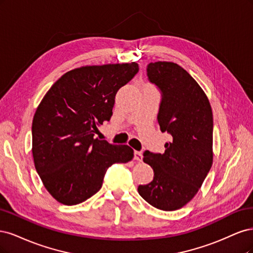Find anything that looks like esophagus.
<instances>
[{
    "mask_svg": "<svg viewBox=\"0 0 253 253\" xmlns=\"http://www.w3.org/2000/svg\"><path fill=\"white\" fill-rule=\"evenodd\" d=\"M134 160L137 162L143 161V154L140 151H134Z\"/></svg>",
    "mask_w": 253,
    "mask_h": 253,
    "instance_id": "1",
    "label": "esophagus"
}]
</instances>
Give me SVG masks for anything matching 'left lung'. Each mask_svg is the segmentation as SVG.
Masks as SVG:
<instances>
[{
  "instance_id": "1",
  "label": "left lung",
  "mask_w": 253,
  "mask_h": 253,
  "mask_svg": "<svg viewBox=\"0 0 253 253\" xmlns=\"http://www.w3.org/2000/svg\"><path fill=\"white\" fill-rule=\"evenodd\" d=\"M147 76L162 92L158 122L171 140L163 154L144 152L154 176L137 191L153 207L172 211L193 199L212 166V110L201 86L180 65L150 63Z\"/></svg>"
}]
</instances>
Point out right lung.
Segmentation results:
<instances>
[{
	"label": "right lung",
	"instance_id": "right-lung-1",
	"mask_svg": "<svg viewBox=\"0 0 253 253\" xmlns=\"http://www.w3.org/2000/svg\"><path fill=\"white\" fill-rule=\"evenodd\" d=\"M138 71L135 62L83 66L63 75L41 101L32 121V156L52 198L77 205L101 189L115 163L133 158L128 145L95 137L112 116L116 94Z\"/></svg>",
	"mask_w": 253,
	"mask_h": 253
}]
</instances>
